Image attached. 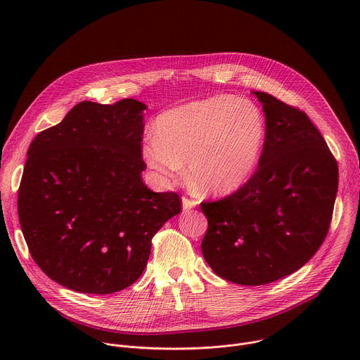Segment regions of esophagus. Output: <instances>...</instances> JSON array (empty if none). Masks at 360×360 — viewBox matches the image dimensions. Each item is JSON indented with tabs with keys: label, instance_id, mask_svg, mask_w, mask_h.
<instances>
[{
	"label": "esophagus",
	"instance_id": "esophagus-1",
	"mask_svg": "<svg viewBox=\"0 0 360 360\" xmlns=\"http://www.w3.org/2000/svg\"><path fill=\"white\" fill-rule=\"evenodd\" d=\"M196 205H198V202L191 200V199H188V198H182V210H184V211H189V210L195 208Z\"/></svg>",
	"mask_w": 360,
	"mask_h": 360
}]
</instances>
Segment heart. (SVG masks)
Here are the masks:
<instances>
[{"label":"heart","instance_id":"obj_1","mask_svg":"<svg viewBox=\"0 0 360 360\" xmlns=\"http://www.w3.org/2000/svg\"><path fill=\"white\" fill-rule=\"evenodd\" d=\"M265 138L266 120L255 102L219 95L165 111L142 155L164 181L179 179L189 164V176L202 192L226 195L252 178Z\"/></svg>","mask_w":360,"mask_h":360}]
</instances>
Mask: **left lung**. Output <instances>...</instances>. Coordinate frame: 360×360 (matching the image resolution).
<instances>
[{"label":"left lung","instance_id":"obj_1","mask_svg":"<svg viewBox=\"0 0 360 360\" xmlns=\"http://www.w3.org/2000/svg\"><path fill=\"white\" fill-rule=\"evenodd\" d=\"M265 112L266 138L255 175L235 193L203 202L202 255L233 283L259 286L302 268L329 231L338 164L307 115L275 96L252 92Z\"/></svg>","mask_w":360,"mask_h":360}]
</instances>
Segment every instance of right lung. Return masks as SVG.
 <instances>
[{
	"mask_svg": "<svg viewBox=\"0 0 360 360\" xmlns=\"http://www.w3.org/2000/svg\"><path fill=\"white\" fill-rule=\"evenodd\" d=\"M136 99L82 101L28 148L18 218L30 253L57 283L108 295L143 272L150 240L181 212L174 192L141 178L143 111Z\"/></svg>",
	"mask_w": 360,
	"mask_h": 360,
	"instance_id": "right-lung-1",
	"label": "right lung"
}]
</instances>
